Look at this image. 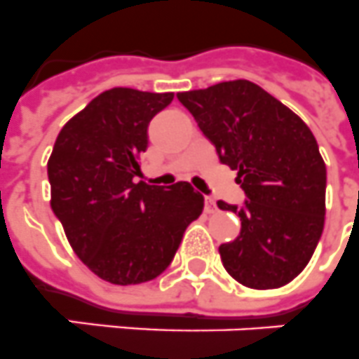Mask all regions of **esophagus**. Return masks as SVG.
Wrapping results in <instances>:
<instances>
[{
  "mask_svg": "<svg viewBox=\"0 0 359 359\" xmlns=\"http://www.w3.org/2000/svg\"><path fill=\"white\" fill-rule=\"evenodd\" d=\"M204 210H206V213H215L217 212V204L213 198L206 197V204H204Z\"/></svg>",
  "mask_w": 359,
  "mask_h": 359,
  "instance_id": "obj_1",
  "label": "esophagus"
}]
</instances>
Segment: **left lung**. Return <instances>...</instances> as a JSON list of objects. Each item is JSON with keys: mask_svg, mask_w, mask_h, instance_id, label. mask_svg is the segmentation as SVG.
Instances as JSON below:
<instances>
[{"mask_svg": "<svg viewBox=\"0 0 359 359\" xmlns=\"http://www.w3.org/2000/svg\"><path fill=\"white\" fill-rule=\"evenodd\" d=\"M177 98L222 164L237 171L236 182L248 197L245 208L217 203L241 217L237 239L219 246L226 272L255 290L285 287L309 264L325 224L327 168L314 135L248 80L177 93Z\"/></svg>", "mask_w": 359, "mask_h": 359, "instance_id": "obj_1", "label": "left lung"}]
</instances>
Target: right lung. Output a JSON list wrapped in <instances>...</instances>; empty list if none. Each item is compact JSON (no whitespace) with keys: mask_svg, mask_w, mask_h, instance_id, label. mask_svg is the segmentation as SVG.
<instances>
[{"mask_svg":"<svg viewBox=\"0 0 359 359\" xmlns=\"http://www.w3.org/2000/svg\"><path fill=\"white\" fill-rule=\"evenodd\" d=\"M173 93L113 87L60 131L47 162L50 208L69 245L93 273L138 285L173 261L204 197L189 182L168 188L133 182L147 147V126Z\"/></svg>","mask_w":359,"mask_h":359,"instance_id":"obj_1","label":"right lung"}]
</instances>
